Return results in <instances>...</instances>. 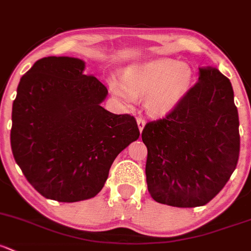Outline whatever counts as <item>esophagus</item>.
Masks as SVG:
<instances>
[{"instance_id":"1","label":"esophagus","mask_w":251,"mask_h":251,"mask_svg":"<svg viewBox=\"0 0 251 251\" xmlns=\"http://www.w3.org/2000/svg\"><path fill=\"white\" fill-rule=\"evenodd\" d=\"M137 125H138V128H139V132H142L144 128V126H146V120H143L142 118H138L137 119Z\"/></svg>"}]
</instances>
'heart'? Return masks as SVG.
<instances>
[{"instance_id":"1","label":"heart","mask_w":251,"mask_h":251,"mask_svg":"<svg viewBox=\"0 0 251 251\" xmlns=\"http://www.w3.org/2000/svg\"><path fill=\"white\" fill-rule=\"evenodd\" d=\"M194 72L186 62L173 59H155L132 63L123 72V80L114 75L107 79L113 96L125 107L136 97H144L150 114L163 117L178 107L191 88Z\"/></svg>"}]
</instances>
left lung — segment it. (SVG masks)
Wrapping results in <instances>:
<instances>
[{
  "label": "left lung",
  "mask_w": 251,
  "mask_h": 251,
  "mask_svg": "<svg viewBox=\"0 0 251 251\" xmlns=\"http://www.w3.org/2000/svg\"><path fill=\"white\" fill-rule=\"evenodd\" d=\"M239 120L231 81L216 68H200L199 81L165 119L148 123V191L162 204H207L236 170Z\"/></svg>",
  "instance_id": "left-lung-1"
}]
</instances>
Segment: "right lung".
Returning <instances> with one entry per match:
<instances>
[{"instance_id": "1", "label": "right lung", "mask_w": 251, "mask_h": 251, "mask_svg": "<svg viewBox=\"0 0 251 251\" xmlns=\"http://www.w3.org/2000/svg\"><path fill=\"white\" fill-rule=\"evenodd\" d=\"M78 57L38 60L20 79L10 146L28 183L46 199L78 202L104 186L115 157L139 137L136 120L101 103L107 88Z\"/></svg>"}]
</instances>
